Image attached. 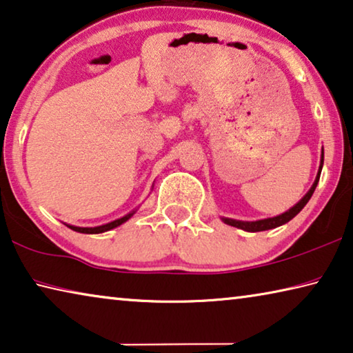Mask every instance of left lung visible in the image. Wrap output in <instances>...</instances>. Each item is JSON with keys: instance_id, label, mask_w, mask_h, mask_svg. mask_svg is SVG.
Here are the masks:
<instances>
[{"instance_id": "obj_1", "label": "left lung", "mask_w": 353, "mask_h": 353, "mask_svg": "<svg viewBox=\"0 0 353 353\" xmlns=\"http://www.w3.org/2000/svg\"><path fill=\"white\" fill-rule=\"evenodd\" d=\"M322 167H323V148H322V159H321V167H319V172H317V176H316V181L311 186V189L306 192L305 197H303L300 202L296 205H294L289 211H285V213L279 214V216H274V218H268V219H260V221H236V219H230V218H222V221L225 222V224H229L232 227H238V229L241 230H246V232H262V230H270V229H276V227L285 224V222H289L290 219H294L295 216L300 213V211L305 208V205L309 202V199L312 197L314 191H316V186L319 183V178H321V172H322Z\"/></svg>"}]
</instances>
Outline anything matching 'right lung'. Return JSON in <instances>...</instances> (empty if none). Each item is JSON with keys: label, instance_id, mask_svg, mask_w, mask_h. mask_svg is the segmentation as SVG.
Wrapping results in <instances>:
<instances>
[{"label": "right lung", "instance_id": "obj_1", "mask_svg": "<svg viewBox=\"0 0 353 353\" xmlns=\"http://www.w3.org/2000/svg\"><path fill=\"white\" fill-rule=\"evenodd\" d=\"M134 213H135V211H131V213L126 214V216H123V218H120V219L112 221V222H108V224L97 225V227H75V225H69V224H66V225L69 227V229H72V230H75V232H80V233H102V232L112 230V229H115V227L121 225L123 222H126L128 219H131V216H132Z\"/></svg>", "mask_w": 353, "mask_h": 353}]
</instances>
